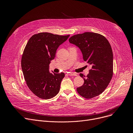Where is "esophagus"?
<instances>
[{
  "label": "esophagus",
  "mask_w": 133,
  "mask_h": 133,
  "mask_svg": "<svg viewBox=\"0 0 133 133\" xmlns=\"http://www.w3.org/2000/svg\"><path fill=\"white\" fill-rule=\"evenodd\" d=\"M68 75H69V76H76V75H77L75 73H74V72H69V73L68 74Z\"/></svg>",
  "instance_id": "34e87169"
}]
</instances>
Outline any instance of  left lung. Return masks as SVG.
<instances>
[{"label":"left lung","instance_id":"8db88e82","mask_svg":"<svg viewBox=\"0 0 133 133\" xmlns=\"http://www.w3.org/2000/svg\"><path fill=\"white\" fill-rule=\"evenodd\" d=\"M69 42L81 49L84 61L91 68L84 84L77 91L84 98L90 99L102 94L109 84L113 75V54L106 38L98 33L85 32L71 36Z\"/></svg>","mask_w":133,"mask_h":133}]
</instances>
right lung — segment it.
<instances>
[{"instance_id":"add662e5","label":"right lung","mask_w":133,"mask_h":133,"mask_svg":"<svg viewBox=\"0 0 133 133\" xmlns=\"http://www.w3.org/2000/svg\"><path fill=\"white\" fill-rule=\"evenodd\" d=\"M69 37L40 32L30 37L24 49L21 61L24 78L29 89L40 98H51L59 91L65 74L50 73L49 65L58 47Z\"/></svg>"}]
</instances>
